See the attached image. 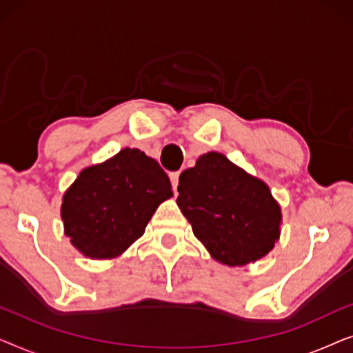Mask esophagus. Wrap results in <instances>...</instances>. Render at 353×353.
<instances>
[{
	"mask_svg": "<svg viewBox=\"0 0 353 353\" xmlns=\"http://www.w3.org/2000/svg\"><path fill=\"white\" fill-rule=\"evenodd\" d=\"M178 178H180V172H172V173H170V181H172L173 190H176V186H178Z\"/></svg>",
	"mask_w": 353,
	"mask_h": 353,
	"instance_id": "esophagus-1",
	"label": "esophagus"
}]
</instances>
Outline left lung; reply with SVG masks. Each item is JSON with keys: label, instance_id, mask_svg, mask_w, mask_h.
I'll list each match as a JSON object with an SVG mask.
<instances>
[{"label": "left lung", "instance_id": "obj_1", "mask_svg": "<svg viewBox=\"0 0 353 353\" xmlns=\"http://www.w3.org/2000/svg\"><path fill=\"white\" fill-rule=\"evenodd\" d=\"M176 204L212 257L230 267L262 259L279 238L281 209L262 180L207 152L180 175Z\"/></svg>", "mask_w": 353, "mask_h": 353}]
</instances>
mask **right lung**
I'll return each mask as SVG.
<instances>
[{"mask_svg": "<svg viewBox=\"0 0 353 353\" xmlns=\"http://www.w3.org/2000/svg\"><path fill=\"white\" fill-rule=\"evenodd\" d=\"M161 165L139 149L80 172L62 197L65 236L90 259H114L141 238L159 204L172 197Z\"/></svg>", "mask_w": 353, "mask_h": 353, "instance_id": "add662e5", "label": "right lung"}]
</instances>
